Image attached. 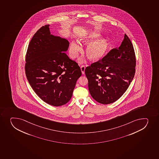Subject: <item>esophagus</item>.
I'll return each instance as SVG.
<instances>
[{
  "label": "esophagus",
  "mask_w": 159,
  "mask_h": 159,
  "mask_svg": "<svg viewBox=\"0 0 159 159\" xmlns=\"http://www.w3.org/2000/svg\"><path fill=\"white\" fill-rule=\"evenodd\" d=\"M85 66L84 65H82L81 66V71H82V74H84V70H85Z\"/></svg>",
  "instance_id": "obj_1"
}]
</instances>
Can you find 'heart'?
Wrapping results in <instances>:
<instances>
[{"label": "heart", "instance_id": "b5f03b06", "mask_svg": "<svg viewBox=\"0 0 159 159\" xmlns=\"http://www.w3.org/2000/svg\"><path fill=\"white\" fill-rule=\"evenodd\" d=\"M99 35L96 34H91L86 36L82 39L85 42H90L99 38ZM109 48V43L106 40H101L90 43L86 48V53L89 58L91 60H97L104 56ZM80 46L75 42H72L69 49V55L72 58H75L78 56L81 50Z\"/></svg>", "mask_w": 159, "mask_h": 159}]
</instances>
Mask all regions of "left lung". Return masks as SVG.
<instances>
[{"instance_id":"left-lung-1","label":"left lung","mask_w":159,"mask_h":159,"mask_svg":"<svg viewBox=\"0 0 159 159\" xmlns=\"http://www.w3.org/2000/svg\"><path fill=\"white\" fill-rule=\"evenodd\" d=\"M136 62L134 47L125 34L119 47L111 49L102 59L85 68L92 97L102 104L119 99L133 79Z\"/></svg>"}]
</instances>
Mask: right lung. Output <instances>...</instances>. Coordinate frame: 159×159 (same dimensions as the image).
<instances>
[{"instance_id": "right-lung-1", "label": "right lung", "mask_w": 159, "mask_h": 159, "mask_svg": "<svg viewBox=\"0 0 159 159\" xmlns=\"http://www.w3.org/2000/svg\"><path fill=\"white\" fill-rule=\"evenodd\" d=\"M49 26L46 25L39 29L29 43L25 74L43 101L60 106L70 101L82 72L78 64L63 52L67 50L69 42L51 35Z\"/></svg>"}]
</instances>
